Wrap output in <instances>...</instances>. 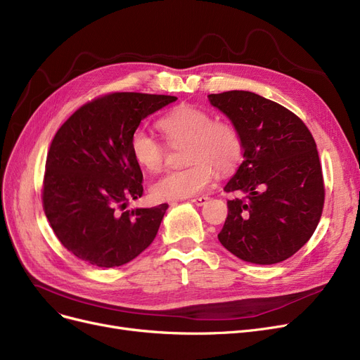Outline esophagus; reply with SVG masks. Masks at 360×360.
<instances>
[{"label": "esophagus", "instance_id": "esophagus-1", "mask_svg": "<svg viewBox=\"0 0 360 360\" xmlns=\"http://www.w3.org/2000/svg\"><path fill=\"white\" fill-rule=\"evenodd\" d=\"M207 200H209L207 195H200V197H193L190 202L194 203V205H197V206H203L205 203H207Z\"/></svg>", "mask_w": 360, "mask_h": 360}]
</instances>
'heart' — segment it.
<instances>
[{
    "mask_svg": "<svg viewBox=\"0 0 360 360\" xmlns=\"http://www.w3.org/2000/svg\"><path fill=\"white\" fill-rule=\"evenodd\" d=\"M158 130L170 146H185V169L170 170L157 179L151 194L157 200H179L205 191L221 173L233 170L242 157L243 141L238 127L230 120L214 118L198 106L182 103L158 120ZM130 151L136 165L150 173L165 167L167 146L143 129H136L130 138Z\"/></svg>",
    "mask_w": 360,
    "mask_h": 360,
    "instance_id": "obj_1",
    "label": "heart"
}]
</instances>
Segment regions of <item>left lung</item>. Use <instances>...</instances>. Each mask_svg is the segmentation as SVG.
Here are the masks:
<instances>
[{
  "instance_id": "8db88e82",
  "label": "left lung",
  "mask_w": 360,
  "mask_h": 360,
  "mask_svg": "<svg viewBox=\"0 0 360 360\" xmlns=\"http://www.w3.org/2000/svg\"><path fill=\"white\" fill-rule=\"evenodd\" d=\"M238 127L243 162L224 191L229 200L218 234L233 255L248 262H282L310 240L322 217L325 184L314 138L302 120L257 93L209 95Z\"/></svg>"
}]
</instances>
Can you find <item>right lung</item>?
Here are the masks:
<instances>
[{
    "label": "right lung",
    "instance_id": "add662e5",
    "mask_svg": "<svg viewBox=\"0 0 360 360\" xmlns=\"http://www.w3.org/2000/svg\"><path fill=\"white\" fill-rule=\"evenodd\" d=\"M178 98L114 91L84 103L50 143L41 188L59 242L96 267H120L148 248L167 205L126 210L143 193L130 138L141 120Z\"/></svg>",
    "mask_w": 360,
    "mask_h": 360
}]
</instances>
